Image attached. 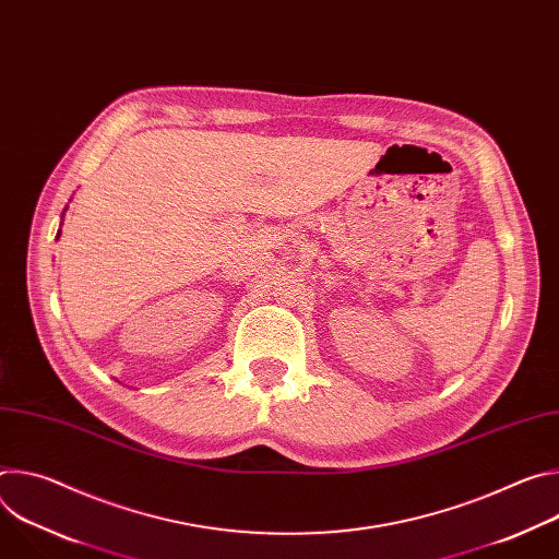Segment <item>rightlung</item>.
I'll use <instances>...</instances> for the list:
<instances>
[{"label":"right lung","instance_id":"1","mask_svg":"<svg viewBox=\"0 0 559 559\" xmlns=\"http://www.w3.org/2000/svg\"><path fill=\"white\" fill-rule=\"evenodd\" d=\"M57 236H59V234H57Z\"/></svg>","mask_w":559,"mask_h":559}]
</instances>
